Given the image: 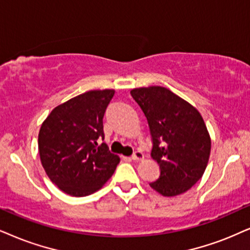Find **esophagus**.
Masks as SVG:
<instances>
[{
  "instance_id": "esophagus-1",
  "label": "esophagus",
  "mask_w": 250,
  "mask_h": 250,
  "mask_svg": "<svg viewBox=\"0 0 250 250\" xmlns=\"http://www.w3.org/2000/svg\"><path fill=\"white\" fill-rule=\"evenodd\" d=\"M143 158H144V154H143V152H141V151H135L131 156L132 160H142Z\"/></svg>"
}]
</instances>
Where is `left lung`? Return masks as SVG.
<instances>
[{"instance_id": "left-lung-1", "label": "left lung", "mask_w": 250, "mask_h": 250, "mask_svg": "<svg viewBox=\"0 0 250 250\" xmlns=\"http://www.w3.org/2000/svg\"><path fill=\"white\" fill-rule=\"evenodd\" d=\"M130 93L146 116L151 156L160 166L151 188L167 197L186 192L202 178L209 162L211 140L203 118L166 87H140Z\"/></svg>"}]
</instances>
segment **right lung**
<instances>
[{
	"label": "right lung",
	"instance_id": "add662e5",
	"mask_svg": "<svg viewBox=\"0 0 250 250\" xmlns=\"http://www.w3.org/2000/svg\"><path fill=\"white\" fill-rule=\"evenodd\" d=\"M114 90L88 91L50 112L39 131L40 160L50 181L65 194L83 197L107 182L120 158L104 140L103 119Z\"/></svg>",
	"mask_w": 250,
	"mask_h": 250
}]
</instances>
